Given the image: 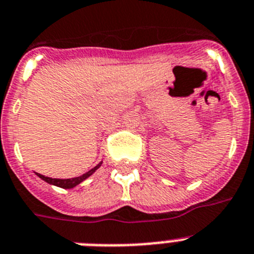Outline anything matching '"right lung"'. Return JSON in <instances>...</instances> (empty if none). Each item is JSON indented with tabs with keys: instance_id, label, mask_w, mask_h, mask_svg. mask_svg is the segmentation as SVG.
<instances>
[{
	"instance_id": "right-lung-1",
	"label": "right lung",
	"mask_w": 254,
	"mask_h": 254,
	"mask_svg": "<svg viewBox=\"0 0 254 254\" xmlns=\"http://www.w3.org/2000/svg\"><path fill=\"white\" fill-rule=\"evenodd\" d=\"M102 164V163H101ZM101 164H98L97 167H94L93 169H90L89 172H86L85 174H82V176L80 177H76V178H69V180H58V178H50V177H45L42 176V174L37 173V176L41 178V180H44L45 182L50 183V185H54V186H58V187H62V189H73L74 186H77V185H80L82 181H85L87 178V177H90L91 174L94 173L95 170L98 169V168L101 167Z\"/></svg>"
}]
</instances>
